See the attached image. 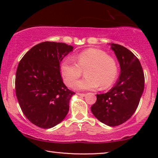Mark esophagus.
Masks as SVG:
<instances>
[{"mask_svg": "<svg viewBox=\"0 0 158 158\" xmlns=\"http://www.w3.org/2000/svg\"><path fill=\"white\" fill-rule=\"evenodd\" d=\"M78 95L79 96H81V97H84V96L85 95V93H78Z\"/></svg>", "mask_w": 158, "mask_h": 158, "instance_id": "1", "label": "esophagus"}]
</instances>
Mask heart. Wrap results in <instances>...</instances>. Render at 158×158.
Here are the masks:
<instances>
[{"label": "heart", "instance_id": "obj_1", "mask_svg": "<svg viewBox=\"0 0 158 158\" xmlns=\"http://www.w3.org/2000/svg\"><path fill=\"white\" fill-rule=\"evenodd\" d=\"M77 63L71 58H66L60 64V73L65 84L73 86L76 80L85 71V77L74 84L78 90H93L100 86L106 89L116 81L118 65L113 57L98 49H88L77 56Z\"/></svg>", "mask_w": 158, "mask_h": 158}]
</instances>
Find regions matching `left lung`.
Masks as SVG:
<instances>
[{"mask_svg":"<svg viewBox=\"0 0 158 158\" xmlns=\"http://www.w3.org/2000/svg\"><path fill=\"white\" fill-rule=\"evenodd\" d=\"M111 45L120 63L121 74L109 92L97 94L91 111L100 122L114 127L126 122L135 112L143 92L144 74L132 52L120 44Z\"/></svg>","mask_w":158,"mask_h":158,"instance_id":"left-lung-1","label":"left lung"}]
</instances>
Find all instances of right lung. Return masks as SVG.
<instances>
[{
	"mask_svg": "<svg viewBox=\"0 0 158 158\" xmlns=\"http://www.w3.org/2000/svg\"><path fill=\"white\" fill-rule=\"evenodd\" d=\"M73 49L61 42H43L32 47L19 63L16 95L23 114L37 127H54L68 113L74 92L64 84L60 63Z\"/></svg>",
	"mask_w": 158,
	"mask_h": 158,
	"instance_id": "1",
	"label": "right lung"
}]
</instances>
